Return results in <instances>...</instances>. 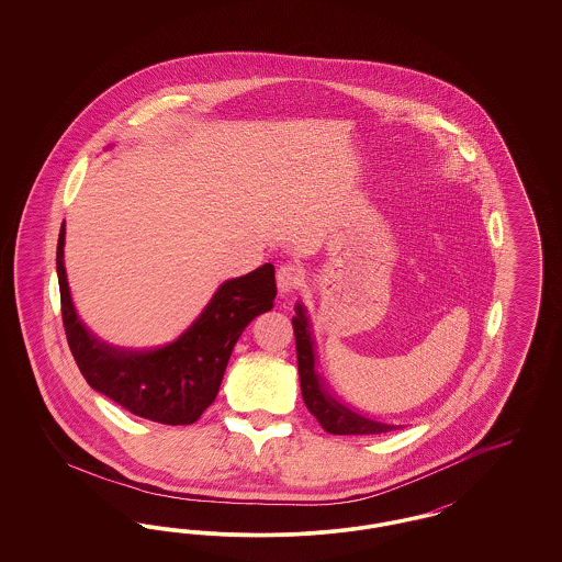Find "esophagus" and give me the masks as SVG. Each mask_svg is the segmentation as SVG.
Masks as SVG:
<instances>
[{"label":"esophagus","mask_w":562,"mask_h":562,"mask_svg":"<svg viewBox=\"0 0 562 562\" xmlns=\"http://www.w3.org/2000/svg\"><path fill=\"white\" fill-rule=\"evenodd\" d=\"M303 278H305V271L299 268L296 263H284L276 273L278 291L282 294L293 293L303 284Z\"/></svg>","instance_id":"esophagus-1"}]
</instances>
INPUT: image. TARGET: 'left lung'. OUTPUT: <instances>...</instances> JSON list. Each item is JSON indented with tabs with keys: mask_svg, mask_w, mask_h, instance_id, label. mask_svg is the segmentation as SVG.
Listing matches in <instances>:
<instances>
[{
	"mask_svg": "<svg viewBox=\"0 0 562 562\" xmlns=\"http://www.w3.org/2000/svg\"><path fill=\"white\" fill-rule=\"evenodd\" d=\"M294 341H296V367H299V379H301V396L310 413L318 419L322 428L328 434L339 436H369V434H385L396 429V426H387L381 422L367 419L358 413H353L341 402L335 401L324 383L321 374L316 371V351H314V339L310 330V318L307 310L296 303L293 316Z\"/></svg>",
	"mask_w": 562,
	"mask_h": 562,
	"instance_id": "8db88e82",
	"label": "left lung"
}]
</instances>
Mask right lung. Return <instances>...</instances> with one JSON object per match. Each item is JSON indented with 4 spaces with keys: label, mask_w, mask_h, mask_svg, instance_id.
Instances as JSON below:
<instances>
[{
    "label": "right lung",
    "mask_w": 562,
    "mask_h": 562,
    "mask_svg": "<svg viewBox=\"0 0 562 562\" xmlns=\"http://www.w3.org/2000/svg\"><path fill=\"white\" fill-rule=\"evenodd\" d=\"M65 221L56 246V273L67 341L88 385L136 417L189 426L213 404L241 330L273 307L271 263L225 280L202 314L175 341L126 349L97 339L80 321L65 271Z\"/></svg>",
    "instance_id": "1"
}]
</instances>
